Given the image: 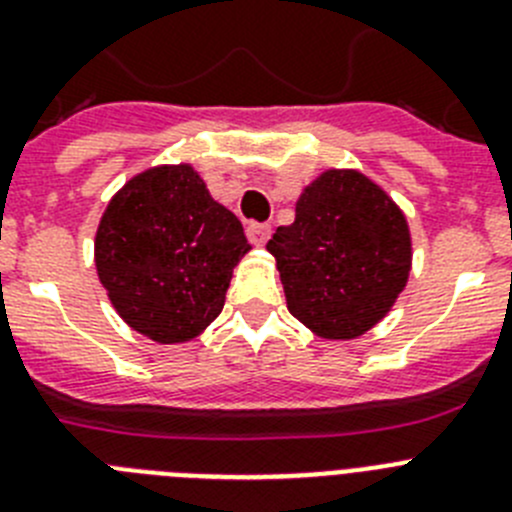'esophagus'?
Returning <instances> with one entry per match:
<instances>
[{
	"label": "esophagus",
	"instance_id": "1",
	"mask_svg": "<svg viewBox=\"0 0 512 512\" xmlns=\"http://www.w3.org/2000/svg\"><path fill=\"white\" fill-rule=\"evenodd\" d=\"M246 235H248V241H251L253 246H266V241L271 238V228H269V225H264V223H251L246 228Z\"/></svg>",
	"mask_w": 512,
	"mask_h": 512
}]
</instances>
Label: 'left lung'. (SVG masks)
<instances>
[{
    "mask_svg": "<svg viewBox=\"0 0 512 512\" xmlns=\"http://www.w3.org/2000/svg\"><path fill=\"white\" fill-rule=\"evenodd\" d=\"M289 312L320 338L364 336L390 312L410 277L408 220L392 197L354 169H328L307 184L295 223L277 228Z\"/></svg>",
    "mask_w": 512,
    "mask_h": 512,
    "instance_id": "obj_1",
    "label": "left lung"
}]
</instances>
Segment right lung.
Masks as SVG:
<instances>
[{"label":"right lung","mask_w":512,"mask_h":512,"mask_svg":"<svg viewBox=\"0 0 512 512\" xmlns=\"http://www.w3.org/2000/svg\"><path fill=\"white\" fill-rule=\"evenodd\" d=\"M241 220L189 164L153 166L115 194L99 220L94 264L112 307L156 343L200 336L220 315L238 261Z\"/></svg>","instance_id":"right-lung-1"}]
</instances>
